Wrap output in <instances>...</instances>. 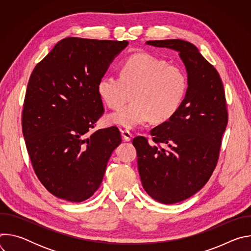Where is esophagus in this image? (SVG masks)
<instances>
[{
    "label": "esophagus",
    "instance_id": "obj_1",
    "mask_svg": "<svg viewBox=\"0 0 251 251\" xmlns=\"http://www.w3.org/2000/svg\"><path fill=\"white\" fill-rule=\"evenodd\" d=\"M121 136H122L123 140H124V141H127V142L131 141V139H132V137H133L132 133H130L128 130H122V131H121Z\"/></svg>",
    "mask_w": 251,
    "mask_h": 251
}]
</instances>
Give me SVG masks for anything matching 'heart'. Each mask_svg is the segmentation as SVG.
I'll return each mask as SVG.
<instances>
[{
  "mask_svg": "<svg viewBox=\"0 0 251 251\" xmlns=\"http://www.w3.org/2000/svg\"><path fill=\"white\" fill-rule=\"evenodd\" d=\"M188 87L187 75L176 65L146 52H139L123 61L120 75H106L97 91L109 108L124 104L132 92V102L106 117L108 125L134 129L153 119L170 120L180 108Z\"/></svg>",
  "mask_w": 251,
  "mask_h": 251,
  "instance_id": "heart-1",
  "label": "heart"
}]
</instances>
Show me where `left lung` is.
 <instances>
[{"mask_svg":"<svg viewBox=\"0 0 251 251\" xmlns=\"http://www.w3.org/2000/svg\"><path fill=\"white\" fill-rule=\"evenodd\" d=\"M146 45L177 51L187 70L188 87L180 108L150 132L156 144L142 136L132 142L143 188L155 201L172 204L198 193L216 168L227 124L226 102L219 73L196 46L183 40Z\"/></svg>","mask_w":251,"mask_h":251,"instance_id":"8db88e82","label":"left lung"}]
</instances>
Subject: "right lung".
<instances>
[{
	"label": "right lung",
	"instance_id": "right-lung-1",
	"mask_svg": "<svg viewBox=\"0 0 251 251\" xmlns=\"http://www.w3.org/2000/svg\"><path fill=\"white\" fill-rule=\"evenodd\" d=\"M127 41L65 38L37 64L27 83L23 134L33 170L53 196L74 202L99 188L121 143L116 127L87 133L103 114L97 86Z\"/></svg>",
	"mask_w": 251,
	"mask_h": 251
}]
</instances>
